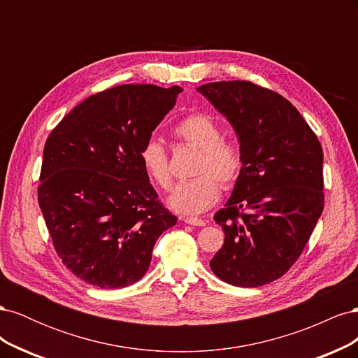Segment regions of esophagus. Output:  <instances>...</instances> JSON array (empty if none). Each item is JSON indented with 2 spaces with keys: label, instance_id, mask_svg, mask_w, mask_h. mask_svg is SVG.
<instances>
[{
  "label": "esophagus",
  "instance_id": "esophagus-1",
  "mask_svg": "<svg viewBox=\"0 0 358 358\" xmlns=\"http://www.w3.org/2000/svg\"><path fill=\"white\" fill-rule=\"evenodd\" d=\"M182 221L189 225H196V227H203L206 222L200 218H192V216H187V218H182Z\"/></svg>",
  "mask_w": 358,
  "mask_h": 358
}]
</instances>
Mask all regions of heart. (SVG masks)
Returning <instances> with one entry per match:
<instances>
[{
  "mask_svg": "<svg viewBox=\"0 0 358 358\" xmlns=\"http://www.w3.org/2000/svg\"><path fill=\"white\" fill-rule=\"evenodd\" d=\"M182 142L199 149L194 164L197 178L183 180L175 187L169 199L171 209L180 213H200L220 199V183L231 187L239 179L243 157L239 146L222 138V129L213 117L204 113H191L173 127ZM140 161L148 176L162 189L171 188L169 154L157 138H149L140 149Z\"/></svg>",
  "mask_w": 358,
  "mask_h": 358,
  "instance_id": "heart-1",
  "label": "heart"
}]
</instances>
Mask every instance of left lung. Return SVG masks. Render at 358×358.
Returning <instances> with one entry per match:
<instances>
[{
    "instance_id": "1",
    "label": "left lung",
    "mask_w": 358,
    "mask_h": 358,
    "mask_svg": "<svg viewBox=\"0 0 358 358\" xmlns=\"http://www.w3.org/2000/svg\"><path fill=\"white\" fill-rule=\"evenodd\" d=\"M197 91L237 134L243 167L215 213L224 245L210 259L224 282L255 288L285 275L324 209L322 148L282 95L252 82L206 83Z\"/></svg>"
}]
</instances>
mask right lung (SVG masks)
Masks as SVG:
<instances>
[{
  "mask_svg": "<svg viewBox=\"0 0 358 358\" xmlns=\"http://www.w3.org/2000/svg\"><path fill=\"white\" fill-rule=\"evenodd\" d=\"M179 92L115 86L76 106L46 140L38 204L57 254L86 284L133 285L161 233L176 225L138 154Z\"/></svg>",
  "mask_w": 358,
  "mask_h": 358,
  "instance_id": "right-lung-1",
  "label": "right lung"
}]
</instances>
